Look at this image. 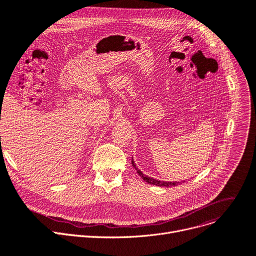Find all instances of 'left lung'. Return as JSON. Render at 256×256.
Returning <instances> with one entry per match:
<instances>
[{
    "mask_svg": "<svg viewBox=\"0 0 256 256\" xmlns=\"http://www.w3.org/2000/svg\"><path fill=\"white\" fill-rule=\"evenodd\" d=\"M132 165L134 166V168H135L137 170V173L139 174V176H141V178L144 180V182H148L150 184H154V186H178V184H182V182H160V180H154L152 178H150L147 176H144V174L136 167V164L135 162H134V160L132 158Z\"/></svg>",
    "mask_w": 256,
    "mask_h": 256,
    "instance_id": "8db88e82",
    "label": "left lung"
}]
</instances>
